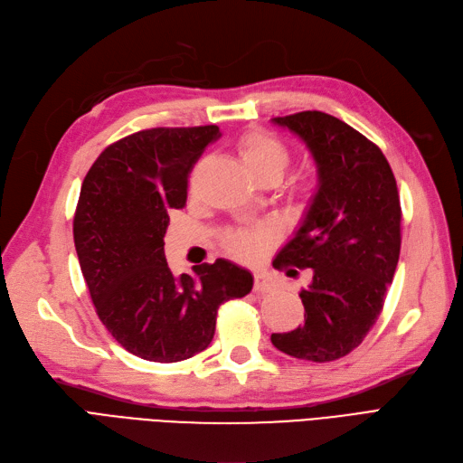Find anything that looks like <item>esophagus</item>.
Masks as SVG:
<instances>
[{"mask_svg":"<svg viewBox=\"0 0 463 463\" xmlns=\"http://www.w3.org/2000/svg\"><path fill=\"white\" fill-rule=\"evenodd\" d=\"M272 291V283L264 274H254V293H268Z\"/></svg>","mask_w":463,"mask_h":463,"instance_id":"esophagus-1","label":"esophagus"}]
</instances>
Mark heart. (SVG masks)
Returning <instances> with one entry per match:
<instances>
[{
    "label": "heart",
    "mask_w": 463,
    "mask_h": 463,
    "mask_svg": "<svg viewBox=\"0 0 463 463\" xmlns=\"http://www.w3.org/2000/svg\"><path fill=\"white\" fill-rule=\"evenodd\" d=\"M237 153L241 156L245 168L257 182L281 180L285 170L289 168L293 153L287 143L266 130H250L237 141ZM295 195L300 201H308L316 189L314 174H305L295 184ZM274 243V232L269 228H243L224 235L226 249L237 259L257 262Z\"/></svg>",
    "instance_id": "obj_1"
}]
</instances>
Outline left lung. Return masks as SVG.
I'll return each mask as SVG.
<instances>
[{"label": "left lung", "instance_id": "obj_1", "mask_svg": "<svg viewBox=\"0 0 463 463\" xmlns=\"http://www.w3.org/2000/svg\"><path fill=\"white\" fill-rule=\"evenodd\" d=\"M307 143L317 191L295 237L274 260L287 276L312 269L298 293L305 324L272 333L281 353L310 362L346 356L383 310L401 254V197L385 155L353 126L322 110L272 118Z\"/></svg>", "mask_w": 463, "mask_h": 463}]
</instances>
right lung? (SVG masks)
<instances>
[{"label": "right lung", "instance_id": "obj_1", "mask_svg": "<svg viewBox=\"0 0 463 463\" xmlns=\"http://www.w3.org/2000/svg\"><path fill=\"white\" fill-rule=\"evenodd\" d=\"M218 126L151 128L109 146L88 170L74 214V247L95 312L117 343L149 362H180L211 345L222 302L252 289L230 260L176 278L165 257L174 209Z\"/></svg>", "mask_w": 463, "mask_h": 463}]
</instances>
